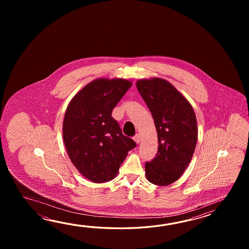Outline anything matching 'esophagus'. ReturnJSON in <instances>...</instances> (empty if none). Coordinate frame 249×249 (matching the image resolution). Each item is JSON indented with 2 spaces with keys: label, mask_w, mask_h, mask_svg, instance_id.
I'll return each instance as SVG.
<instances>
[{
  "label": "esophagus",
  "mask_w": 249,
  "mask_h": 249,
  "mask_svg": "<svg viewBox=\"0 0 249 249\" xmlns=\"http://www.w3.org/2000/svg\"><path fill=\"white\" fill-rule=\"evenodd\" d=\"M133 140H134V142H135L140 143V142H141V138H140V135L139 134H136L134 137H133Z\"/></svg>",
  "instance_id": "obj_1"
}]
</instances>
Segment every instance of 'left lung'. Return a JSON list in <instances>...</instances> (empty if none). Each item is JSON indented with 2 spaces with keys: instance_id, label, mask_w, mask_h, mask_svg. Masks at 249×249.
<instances>
[{
  "instance_id": "left-lung-1",
  "label": "left lung",
  "mask_w": 249,
  "mask_h": 249,
  "mask_svg": "<svg viewBox=\"0 0 249 249\" xmlns=\"http://www.w3.org/2000/svg\"><path fill=\"white\" fill-rule=\"evenodd\" d=\"M138 90L153 117L158 132V153L145 164L149 182L167 186L184 173L197 141L196 115L191 103L166 80H138Z\"/></svg>"
}]
</instances>
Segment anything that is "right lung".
I'll return each mask as SVG.
<instances>
[{
    "label": "right lung",
    "instance_id": "1",
    "mask_svg": "<svg viewBox=\"0 0 249 249\" xmlns=\"http://www.w3.org/2000/svg\"><path fill=\"white\" fill-rule=\"evenodd\" d=\"M132 85L123 78L93 80L67 107L62 127L65 147L75 168L92 182L113 180L128 152L136 147L111 117Z\"/></svg>",
    "mask_w": 249,
    "mask_h": 249
}]
</instances>
